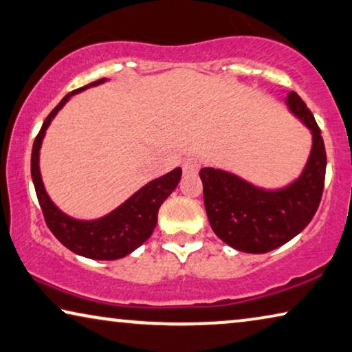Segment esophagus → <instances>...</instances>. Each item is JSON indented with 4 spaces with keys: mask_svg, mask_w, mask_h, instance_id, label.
Here are the masks:
<instances>
[{
    "mask_svg": "<svg viewBox=\"0 0 352 352\" xmlns=\"http://www.w3.org/2000/svg\"><path fill=\"white\" fill-rule=\"evenodd\" d=\"M182 170L186 175H193L199 170V160L197 157H188L182 162Z\"/></svg>",
    "mask_w": 352,
    "mask_h": 352,
    "instance_id": "34e87169",
    "label": "esophagus"
}]
</instances>
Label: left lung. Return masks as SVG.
Instances as JSON below:
<instances>
[{
  "mask_svg": "<svg viewBox=\"0 0 352 352\" xmlns=\"http://www.w3.org/2000/svg\"><path fill=\"white\" fill-rule=\"evenodd\" d=\"M286 104L313 133L310 159L294 184L283 190L266 192L226 171L199 170L209 223L236 250L266 253L286 244L310 223L321 203L327 165L321 129L294 91Z\"/></svg>",
  "mask_w": 352,
  "mask_h": 352,
  "instance_id": "8db88e82",
  "label": "left lung"
}]
</instances>
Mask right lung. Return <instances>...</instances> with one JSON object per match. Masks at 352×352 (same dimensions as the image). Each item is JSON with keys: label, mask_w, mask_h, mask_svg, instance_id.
<instances>
[{"label": "right lung", "mask_w": 352, "mask_h": 352, "mask_svg": "<svg viewBox=\"0 0 352 352\" xmlns=\"http://www.w3.org/2000/svg\"><path fill=\"white\" fill-rule=\"evenodd\" d=\"M102 82H104V78L69 93L45 118L34 140V144H32L31 176L45 223L56 239L64 247H67L69 250L77 253V255L110 261V259H118L129 255L153 234L155 225H157V214L162 203L176 188L177 182L181 179L182 170L176 168L170 171L168 175L146 184L122 206L99 220L82 221L70 219L50 201L44 184H42L39 171V149L48 124L55 118L59 108L66 104L70 96Z\"/></svg>", "instance_id": "add662e5"}]
</instances>
